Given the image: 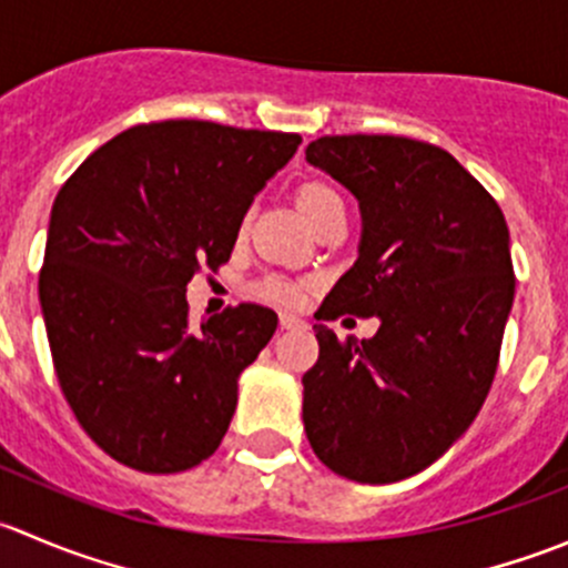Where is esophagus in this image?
<instances>
[{
    "mask_svg": "<svg viewBox=\"0 0 568 568\" xmlns=\"http://www.w3.org/2000/svg\"><path fill=\"white\" fill-rule=\"evenodd\" d=\"M296 326H305V321L294 313H280V329H296Z\"/></svg>",
    "mask_w": 568,
    "mask_h": 568,
    "instance_id": "esophagus-1",
    "label": "esophagus"
}]
</instances>
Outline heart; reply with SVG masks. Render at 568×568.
Wrapping results in <instances>:
<instances>
[{
    "label": "heart",
    "instance_id": "obj_1",
    "mask_svg": "<svg viewBox=\"0 0 568 568\" xmlns=\"http://www.w3.org/2000/svg\"><path fill=\"white\" fill-rule=\"evenodd\" d=\"M296 200H300L302 211H305L307 220L313 222V227H316L329 211L346 209V205H343L341 192H337L335 186H329L326 181H316V178L302 183L300 192H296ZM250 288L257 300L272 302V305H280V307H296L307 300L311 283H307V280H294L288 277V274L268 272V274H261Z\"/></svg>",
    "mask_w": 568,
    "mask_h": 568
}]
</instances>
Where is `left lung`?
I'll use <instances>...</instances> for the list:
<instances>
[{
  "instance_id": "left-lung-1",
  "label": "left lung",
  "mask_w": 568,
  "mask_h": 568,
  "mask_svg": "<svg viewBox=\"0 0 568 568\" xmlns=\"http://www.w3.org/2000/svg\"><path fill=\"white\" fill-rule=\"evenodd\" d=\"M307 162L352 189L363 211L357 263L316 318L354 313L382 324L368 341H337L313 324L305 434L332 473L393 484L437 462L489 395L517 285L506 216L432 142L321 136Z\"/></svg>"
}]
</instances>
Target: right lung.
<instances>
[{
  "label": "right lung",
  "instance_id": "1",
  "mask_svg": "<svg viewBox=\"0 0 568 568\" xmlns=\"http://www.w3.org/2000/svg\"><path fill=\"white\" fill-rule=\"evenodd\" d=\"M300 134L159 120L112 136L51 205L38 291L57 382L114 462L197 467L236 412L239 374L277 329L242 302L192 326L186 283L231 257L252 197Z\"/></svg>",
  "mask_w": 568,
  "mask_h": 568
}]
</instances>
